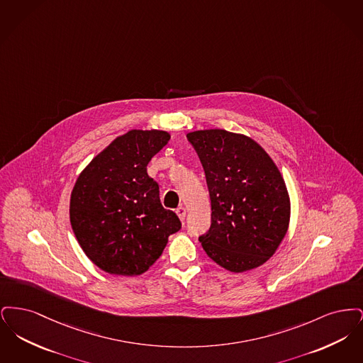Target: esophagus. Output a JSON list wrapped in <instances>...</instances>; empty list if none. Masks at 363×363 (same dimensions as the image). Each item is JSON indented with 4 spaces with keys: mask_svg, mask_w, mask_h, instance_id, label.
Here are the masks:
<instances>
[{
    "mask_svg": "<svg viewBox=\"0 0 363 363\" xmlns=\"http://www.w3.org/2000/svg\"><path fill=\"white\" fill-rule=\"evenodd\" d=\"M175 213H177V215H178V218H179V220H181V222H184V220H185V216H186V208H185V207L177 208V211H175Z\"/></svg>",
    "mask_w": 363,
    "mask_h": 363,
    "instance_id": "esophagus-1",
    "label": "esophagus"
}]
</instances>
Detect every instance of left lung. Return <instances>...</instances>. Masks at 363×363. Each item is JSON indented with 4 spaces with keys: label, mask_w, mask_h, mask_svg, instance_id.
Listing matches in <instances>:
<instances>
[{
    "label": "left lung",
    "mask_w": 363,
    "mask_h": 363,
    "mask_svg": "<svg viewBox=\"0 0 363 363\" xmlns=\"http://www.w3.org/2000/svg\"><path fill=\"white\" fill-rule=\"evenodd\" d=\"M207 178L211 227L199 240L208 257L230 272L255 269L284 240L290 194L274 159L253 138L225 129L189 132Z\"/></svg>",
    "instance_id": "1"
}]
</instances>
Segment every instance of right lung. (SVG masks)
I'll list each match as a JSON object with an SVG mask.
<instances>
[{
  "label": "right lung",
  "instance_id": "1",
  "mask_svg": "<svg viewBox=\"0 0 363 363\" xmlns=\"http://www.w3.org/2000/svg\"><path fill=\"white\" fill-rule=\"evenodd\" d=\"M169 140L166 130L132 129L114 138L74 182L72 230L86 257L110 275L147 272L181 228L147 173V164Z\"/></svg>",
  "mask_w": 363,
  "mask_h": 363
}]
</instances>
